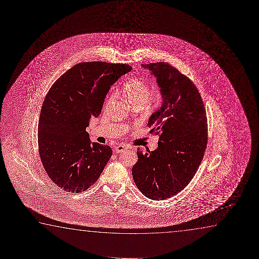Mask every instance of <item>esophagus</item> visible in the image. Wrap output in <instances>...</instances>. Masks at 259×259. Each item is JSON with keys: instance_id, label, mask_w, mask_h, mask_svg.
<instances>
[{"instance_id": "1", "label": "esophagus", "mask_w": 259, "mask_h": 259, "mask_svg": "<svg viewBox=\"0 0 259 259\" xmlns=\"http://www.w3.org/2000/svg\"><path fill=\"white\" fill-rule=\"evenodd\" d=\"M127 149V147L124 145V144H119V145H117L116 148H115V152L116 153H121L123 152L124 150Z\"/></svg>"}]
</instances>
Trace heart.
Wrapping results in <instances>:
<instances>
[{"label":"heart","mask_w":259,"mask_h":259,"mask_svg":"<svg viewBox=\"0 0 259 259\" xmlns=\"http://www.w3.org/2000/svg\"><path fill=\"white\" fill-rule=\"evenodd\" d=\"M123 95L131 103L149 102L153 104H159L161 94L158 91L149 93V85L140 78H131L123 87Z\"/></svg>","instance_id":"b5f03b06"}]
</instances>
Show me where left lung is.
Masks as SVG:
<instances>
[{"label":"left lung","mask_w":259,"mask_h":259,"mask_svg":"<svg viewBox=\"0 0 259 259\" xmlns=\"http://www.w3.org/2000/svg\"><path fill=\"white\" fill-rule=\"evenodd\" d=\"M155 76L163 98L149 117L150 133L160 134L158 147L142 153L132 174L139 190L152 200L170 198L191 181L207 145V117L194 83L164 62L142 64Z\"/></svg>","instance_id":"left-lung-1"}]
</instances>
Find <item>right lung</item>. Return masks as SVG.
<instances>
[{"label":"right lung","mask_w":259,"mask_h":259,"mask_svg":"<svg viewBox=\"0 0 259 259\" xmlns=\"http://www.w3.org/2000/svg\"><path fill=\"white\" fill-rule=\"evenodd\" d=\"M128 64H76L54 83L43 102L38 125L40 160L51 181L71 193L85 191L109 162L110 146L92 142L85 128L99 116L107 93Z\"/></svg>","instance_id":"1"}]
</instances>
